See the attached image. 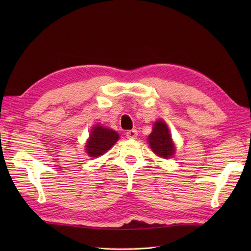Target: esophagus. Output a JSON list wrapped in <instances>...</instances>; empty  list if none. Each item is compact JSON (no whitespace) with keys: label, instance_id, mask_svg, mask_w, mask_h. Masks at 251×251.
Masks as SVG:
<instances>
[{"label":"esophagus","instance_id":"1","mask_svg":"<svg viewBox=\"0 0 251 251\" xmlns=\"http://www.w3.org/2000/svg\"><path fill=\"white\" fill-rule=\"evenodd\" d=\"M126 135L128 139H136V137H137L138 135V132L136 130H130L126 133Z\"/></svg>","mask_w":251,"mask_h":251}]
</instances>
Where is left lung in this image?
<instances>
[{
	"mask_svg": "<svg viewBox=\"0 0 251 251\" xmlns=\"http://www.w3.org/2000/svg\"><path fill=\"white\" fill-rule=\"evenodd\" d=\"M149 144L154 153L161 158H171L175 154V143L172 139L170 130L162 119L154 124L153 131L149 136Z\"/></svg>",
	"mask_w": 251,
	"mask_h": 251,
	"instance_id": "left-lung-1",
	"label": "left lung"
}]
</instances>
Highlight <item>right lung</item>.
Masks as SVG:
<instances>
[{
    "instance_id": "obj_1",
    "label": "right lung",
    "mask_w": 251,
    "mask_h": 251,
    "mask_svg": "<svg viewBox=\"0 0 251 251\" xmlns=\"http://www.w3.org/2000/svg\"><path fill=\"white\" fill-rule=\"evenodd\" d=\"M119 135L116 131L96 125L91 130L90 137L86 143L87 154L90 157L101 156L117 142Z\"/></svg>"
}]
</instances>
